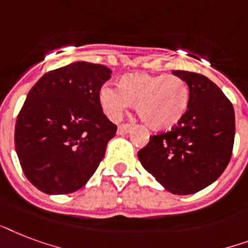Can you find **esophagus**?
<instances>
[{"mask_svg": "<svg viewBox=\"0 0 248 248\" xmlns=\"http://www.w3.org/2000/svg\"><path fill=\"white\" fill-rule=\"evenodd\" d=\"M130 128H132V124H129V123H123V124H120L118 128V133L119 134H125L128 133L130 130Z\"/></svg>", "mask_w": 248, "mask_h": 248, "instance_id": "34e87169", "label": "esophagus"}]
</instances>
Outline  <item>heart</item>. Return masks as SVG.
Returning <instances> with one entry per match:
<instances>
[{
    "label": "heart",
    "mask_w": 248,
    "mask_h": 248,
    "mask_svg": "<svg viewBox=\"0 0 248 248\" xmlns=\"http://www.w3.org/2000/svg\"><path fill=\"white\" fill-rule=\"evenodd\" d=\"M189 97V88L182 78L149 74L125 75L120 86L107 84L99 95L108 118L118 120L133 103L142 122L154 130L177 125L186 114Z\"/></svg>",
    "instance_id": "heart-1"
}]
</instances>
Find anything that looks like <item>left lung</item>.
Masks as SVG:
<instances>
[{
  "instance_id": "obj_1",
  "label": "left lung",
  "mask_w": 248,
  "mask_h": 248,
  "mask_svg": "<svg viewBox=\"0 0 248 248\" xmlns=\"http://www.w3.org/2000/svg\"><path fill=\"white\" fill-rule=\"evenodd\" d=\"M190 90L189 106L177 125L150 136L138 159L166 190L198 193L216 181L232 158L235 134L233 105L201 74L173 71Z\"/></svg>"
}]
</instances>
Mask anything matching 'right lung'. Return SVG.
I'll return each mask as SVG.
<instances>
[{"instance_id":"add662e5","label":"right lung","mask_w":248,"mask_h":248,"mask_svg":"<svg viewBox=\"0 0 248 248\" xmlns=\"http://www.w3.org/2000/svg\"><path fill=\"white\" fill-rule=\"evenodd\" d=\"M110 78L103 64L75 62L46 72L32 86L14 141L23 172L38 190L74 193L93 176L118 129L99 101Z\"/></svg>"}]
</instances>
